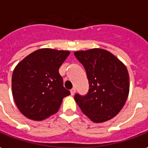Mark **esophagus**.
I'll list each match as a JSON object with an SVG mask.
<instances>
[{
  "instance_id": "obj_1",
  "label": "esophagus",
  "mask_w": 148,
  "mask_h": 148,
  "mask_svg": "<svg viewBox=\"0 0 148 148\" xmlns=\"http://www.w3.org/2000/svg\"><path fill=\"white\" fill-rule=\"evenodd\" d=\"M70 92H71V95H74L75 92H76V88H72V89L70 90Z\"/></svg>"
}]
</instances>
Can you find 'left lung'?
Returning a JSON list of instances; mask_svg holds the SVG:
<instances>
[{
  "instance_id": "obj_1",
  "label": "left lung",
  "mask_w": 148,
  "mask_h": 148,
  "mask_svg": "<svg viewBox=\"0 0 148 148\" xmlns=\"http://www.w3.org/2000/svg\"><path fill=\"white\" fill-rule=\"evenodd\" d=\"M74 55L84 66L89 84L86 95H75L76 102L93 123L110 120L123 109L129 94L127 67L104 49L78 51Z\"/></svg>"
}]
</instances>
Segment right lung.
<instances>
[{
  "label": "right lung",
  "instance_id": "1",
  "mask_svg": "<svg viewBox=\"0 0 148 148\" xmlns=\"http://www.w3.org/2000/svg\"><path fill=\"white\" fill-rule=\"evenodd\" d=\"M68 51L42 48L24 58L12 76L15 104L25 117L42 121L59 110L70 92L63 85L59 68L69 56Z\"/></svg>",
  "mask_w": 148,
  "mask_h": 148
}]
</instances>
